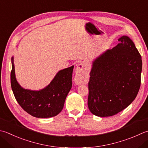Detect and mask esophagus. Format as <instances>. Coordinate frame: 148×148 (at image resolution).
I'll list each match as a JSON object with an SVG mask.
<instances>
[{
    "mask_svg": "<svg viewBox=\"0 0 148 148\" xmlns=\"http://www.w3.org/2000/svg\"><path fill=\"white\" fill-rule=\"evenodd\" d=\"M76 76H75V82L77 84H82L85 82L88 77V69L83 63H79L77 65L76 70Z\"/></svg>",
    "mask_w": 148,
    "mask_h": 148,
    "instance_id": "obj_1",
    "label": "esophagus"
}]
</instances>
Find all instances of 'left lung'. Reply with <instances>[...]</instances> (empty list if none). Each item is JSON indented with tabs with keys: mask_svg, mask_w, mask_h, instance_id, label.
<instances>
[{
	"mask_svg": "<svg viewBox=\"0 0 148 148\" xmlns=\"http://www.w3.org/2000/svg\"><path fill=\"white\" fill-rule=\"evenodd\" d=\"M93 62L88 82L89 110L109 117L128 107L135 99L141 83V55L129 37Z\"/></svg>",
	"mask_w": 148,
	"mask_h": 148,
	"instance_id": "left-lung-1",
	"label": "left lung"
}]
</instances>
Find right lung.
Listing matches in <instances>:
<instances>
[{"instance_id":"right-lung-1","label":"right lung","mask_w":148,"mask_h":148,"mask_svg":"<svg viewBox=\"0 0 148 148\" xmlns=\"http://www.w3.org/2000/svg\"><path fill=\"white\" fill-rule=\"evenodd\" d=\"M11 62V88L16 101L24 110L38 118H49L58 114L62 110L66 95L72 87L74 66L60 71L47 87L33 91L19 85L14 74L13 58Z\"/></svg>"}]
</instances>
